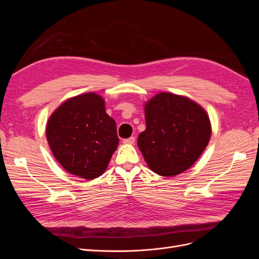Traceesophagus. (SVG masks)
<instances>
[{
    "label": "esophagus",
    "mask_w": 259,
    "mask_h": 259,
    "mask_svg": "<svg viewBox=\"0 0 259 259\" xmlns=\"http://www.w3.org/2000/svg\"><path fill=\"white\" fill-rule=\"evenodd\" d=\"M123 143L126 144V145H133L135 143V137H130L126 139H123Z\"/></svg>",
    "instance_id": "obj_1"
}]
</instances>
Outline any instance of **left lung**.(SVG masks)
Wrapping results in <instances>:
<instances>
[{"instance_id": "left-lung-1", "label": "left lung", "mask_w": 259, "mask_h": 259, "mask_svg": "<svg viewBox=\"0 0 259 259\" xmlns=\"http://www.w3.org/2000/svg\"><path fill=\"white\" fill-rule=\"evenodd\" d=\"M146 130L137 139L149 168L174 177L190 168L211 135L208 114L192 99L159 93L145 104Z\"/></svg>"}]
</instances>
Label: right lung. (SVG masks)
I'll return each mask as SVG.
<instances>
[{
    "label": "right lung",
    "mask_w": 259,
    "mask_h": 259,
    "mask_svg": "<svg viewBox=\"0 0 259 259\" xmlns=\"http://www.w3.org/2000/svg\"><path fill=\"white\" fill-rule=\"evenodd\" d=\"M51 150L68 173L85 179L103 175L119 145L116 125L96 93L67 99L46 124Z\"/></svg>",
    "instance_id": "1"
}]
</instances>
